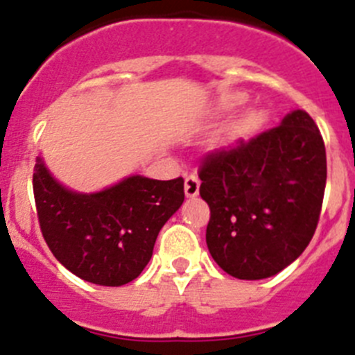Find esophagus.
I'll return each instance as SVG.
<instances>
[{
	"instance_id": "obj_1",
	"label": "esophagus",
	"mask_w": 355,
	"mask_h": 355,
	"mask_svg": "<svg viewBox=\"0 0 355 355\" xmlns=\"http://www.w3.org/2000/svg\"><path fill=\"white\" fill-rule=\"evenodd\" d=\"M199 187H200V181L197 180L196 175H187L184 178V193H187V197H197V193H199Z\"/></svg>"
}]
</instances>
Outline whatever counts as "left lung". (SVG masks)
Masks as SVG:
<instances>
[{
	"label": "left lung",
	"mask_w": 355,
	"mask_h": 355,
	"mask_svg": "<svg viewBox=\"0 0 355 355\" xmlns=\"http://www.w3.org/2000/svg\"><path fill=\"white\" fill-rule=\"evenodd\" d=\"M199 178L216 265L236 279L272 277L315 234L327 180L324 140L315 121L293 110L277 128L209 155Z\"/></svg>",
	"instance_id": "obj_1"
}]
</instances>
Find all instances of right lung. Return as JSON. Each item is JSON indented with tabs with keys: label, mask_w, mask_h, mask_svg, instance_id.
I'll return each mask as SVG.
<instances>
[{
	"label": "right lung",
	"mask_w": 355,
	"mask_h": 355,
	"mask_svg": "<svg viewBox=\"0 0 355 355\" xmlns=\"http://www.w3.org/2000/svg\"><path fill=\"white\" fill-rule=\"evenodd\" d=\"M33 193L44 240L62 265L87 283L122 286L149 263L159 229L181 208L183 178L128 175L99 192H76L35 159Z\"/></svg>",
	"instance_id": "obj_1"
}]
</instances>
